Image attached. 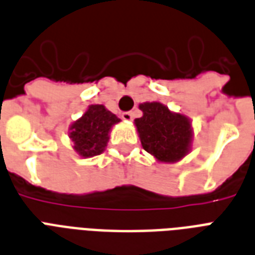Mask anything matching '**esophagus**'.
Listing matches in <instances>:
<instances>
[{
  "label": "esophagus",
  "instance_id": "34e87169",
  "mask_svg": "<svg viewBox=\"0 0 255 255\" xmlns=\"http://www.w3.org/2000/svg\"><path fill=\"white\" fill-rule=\"evenodd\" d=\"M122 118H123L124 120H127V122H129V120H132V118H133V114H132L131 111L123 112V114H122Z\"/></svg>",
  "mask_w": 255,
  "mask_h": 255
}]
</instances>
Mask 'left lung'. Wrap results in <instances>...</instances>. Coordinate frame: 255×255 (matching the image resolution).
Instances as JSON below:
<instances>
[{
  "mask_svg": "<svg viewBox=\"0 0 255 255\" xmlns=\"http://www.w3.org/2000/svg\"><path fill=\"white\" fill-rule=\"evenodd\" d=\"M139 108L143 116L135 119V126L144 149L163 163L182 159L192 140L189 119L157 102L140 104Z\"/></svg>",
  "mask_w": 255,
  "mask_h": 255,
  "instance_id": "8db88e82",
  "label": "left lung"
}]
</instances>
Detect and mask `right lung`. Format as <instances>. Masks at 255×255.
I'll return each instance as SVG.
<instances>
[{
	"instance_id": "obj_1",
	"label": "right lung",
	"mask_w": 255,
	"mask_h": 255,
	"mask_svg": "<svg viewBox=\"0 0 255 255\" xmlns=\"http://www.w3.org/2000/svg\"><path fill=\"white\" fill-rule=\"evenodd\" d=\"M120 122L112 112L102 104H92L85 115L70 128V137L75 151L82 157H92L104 151L108 141V132L115 123Z\"/></svg>"
}]
</instances>
